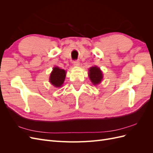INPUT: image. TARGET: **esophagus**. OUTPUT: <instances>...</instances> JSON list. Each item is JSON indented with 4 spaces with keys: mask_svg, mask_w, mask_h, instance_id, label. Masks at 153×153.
Returning <instances> with one entry per match:
<instances>
[{
    "mask_svg": "<svg viewBox=\"0 0 153 153\" xmlns=\"http://www.w3.org/2000/svg\"><path fill=\"white\" fill-rule=\"evenodd\" d=\"M73 65L75 66H78L80 65V62L78 61H73Z\"/></svg>",
    "mask_w": 153,
    "mask_h": 153,
    "instance_id": "34e87169",
    "label": "esophagus"
}]
</instances>
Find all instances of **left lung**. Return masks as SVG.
I'll list each match as a JSON object with an SVG mask.
<instances>
[{"label":"left lung","mask_w":153,"mask_h":153,"mask_svg":"<svg viewBox=\"0 0 153 153\" xmlns=\"http://www.w3.org/2000/svg\"><path fill=\"white\" fill-rule=\"evenodd\" d=\"M89 76L93 85L99 84L103 79V73L101 69L97 66L90 68L89 69Z\"/></svg>","instance_id":"obj_1"}]
</instances>
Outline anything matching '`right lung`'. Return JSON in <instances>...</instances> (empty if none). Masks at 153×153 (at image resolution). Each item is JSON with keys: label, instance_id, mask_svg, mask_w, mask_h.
<instances>
[{"label": "right lung", "instance_id": "1", "mask_svg": "<svg viewBox=\"0 0 153 153\" xmlns=\"http://www.w3.org/2000/svg\"><path fill=\"white\" fill-rule=\"evenodd\" d=\"M66 76V72L59 67H54L50 73V82L55 87H60L63 84Z\"/></svg>", "mask_w": 153, "mask_h": 153}]
</instances>
